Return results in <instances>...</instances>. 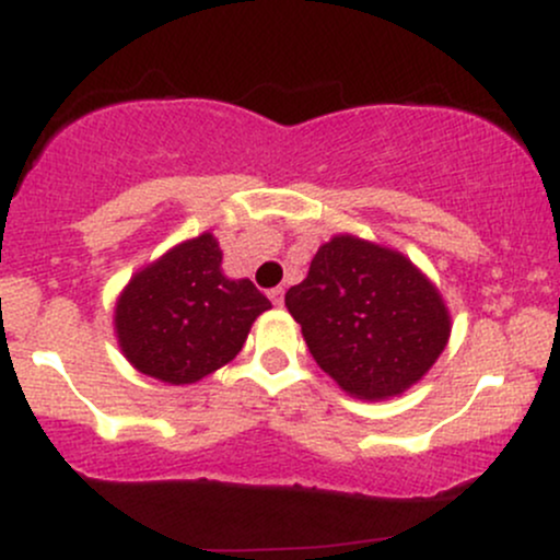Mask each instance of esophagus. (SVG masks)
Instances as JSON below:
<instances>
[{
	"label": "esophagus",
	"instance_id": "esophagus-1",
	"mask_svg": "<svg viewBox=\"0 0 560 560\" xmlns=\"http://www.w3.org/2000/svg\"><path fill=\"white\" fill-rule=\"evenodd\" d=\"M268 298H271V302H273L276 307H281V305H284V289H281V287L271 289V292H268Z\"/></svg>",
	"mask_w": 560,
	"mask_h": 560
}]
</instances>
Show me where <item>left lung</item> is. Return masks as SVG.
Returning <instances> with one entry per match:
<instances>
[{"label": "left lung", "mask_w": 560, "mask_h": 560, "mask_svg": "<svg viewBox=\"0 0 560 560\" xmlns=\"http://www.w3.org/2000/svg\"><path fill=\"white\" fill-rule=\"evenodd\" d=\"M284 302L313 361L339 389L369 402L419 384L453 329L440 289L413 260L355 234L320 244Z\"/></svg>", "instance_id": "left-lung-1"}]
</instances>
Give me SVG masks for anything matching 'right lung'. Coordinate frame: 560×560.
Returning a JSON list of instances; mask_svg holds the SVG:
<instances>
[{
  "mask_svg": "<svg viewBox=\"0 0 560 560\" xmlns=\"http://www.w3.org/2000/svg\"><path fill=\"white\" fill-rule=\"evenodd\" d=\"M221 262V244L205 231L131 276L115 300L113 326L139 374L184 387L240 355L271 302L249 279H229Z\"/></svg>",
  "mask_w": 560,
  "mask_h": 560,
  "instance_id": "right-lung-1",
  "label": "right lung"
}]
</instances>
